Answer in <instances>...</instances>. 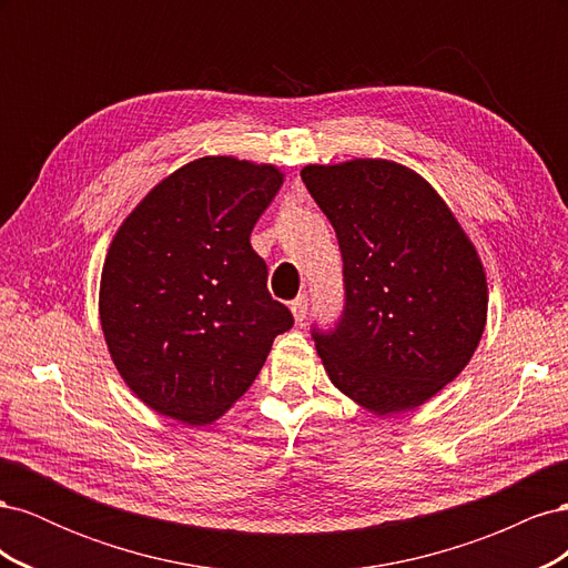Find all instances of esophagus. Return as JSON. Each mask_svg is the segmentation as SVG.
Here are the masks:
<instances>
[{
	"instance_id": "esophagus-1",
	"label": "esophagus",
	"mask_w": 568,
	"mask_h": 568,
	"mask_svg": "<svg viewBox=\"0 0 568 568\" xmlns=\"http://www.w3.org/2000/svg\"><path fill=\"white\" fill-rule=\"evenodd\" d=\"M307 305H311V298H307V294H301L298 298L291 301V313H294L296 322H303L305 315H307Z\"/></svg>"
}]
</instances>
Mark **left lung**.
I'll return each mask as SVG.
<instances>
[{"label":"left lung","mask_w":568,"mask_h":568,"mask_svg":"<svg viewBox=\"0 0 568 568\" xmlns=\"http://www.w3.org/2000/svg\"><path fill=\"white\" fill-rule=\"evenodd\" d=\"M343 261V311L313 338L336 388L376 415L412 409L469 363L486 326L478 255L448 205L412 170L359 159L305 165Z\"/></svg>","instance_id":"1"}]
</instances>
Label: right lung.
Instances as JSON below:
<instances>
[{"mask_svg":"<svg viewBox=\"0 0 568 568\" xmlns=\"http://www.w3.org/2000/svg\"><path fill=\"white\" fill-rule=\"evenodd\" d=\"M282 180L272 165L205 156L153 186L120 225L101 272V329L120 376L161 415L213 422L294 326L251 248Z\"/></svg>","mask_w":568,"mask_h":568,"instance_id":"1","label":"right lung"}]
</instances>
